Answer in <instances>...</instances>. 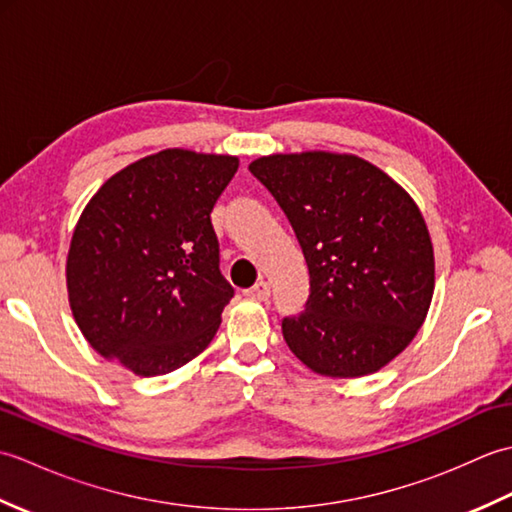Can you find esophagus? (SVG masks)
<instances>
[{
  "label": "esophagus",
  "mask_w": 512,
  "mask_h": 512,
  "mask_svg": "<svg viewBox=\"0 0 512 512\" xmlns=\"http://www.w3.org/2000/svg\"><path fill=\"white\" fill-rule=\"evenodd\" d=\"M244 295L248 299H255V301H266L270 297V286L266 284V281H257V284L253 288H248Z\"/></svg>",
  "instance_id": "esophagus-1"
}]
</instances>
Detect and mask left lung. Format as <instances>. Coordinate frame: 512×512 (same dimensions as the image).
Returning <instances> with one entry per match:
<instances>
[{"mask_svg": "<svg viewBox=\"0 0 512 512\" xmlns=\"http://www.w3.org/2000/svg\"><path fill=\"white\" fill-rule=\"evenodd\" d=\"M248 169L284 209L308 264L306 310L281 323L290 352L319 376L383 369L422 328L436 288L416 200L354 154H270Z\"/></svg>", "mask_w": 512, "mask_h": 512, "instance_id": "1", "label": "left lung"}]
</instances>
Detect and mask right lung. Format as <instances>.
<instances>
[{"instance_id":"add662e5","label":"right lung","mask_w":512,"mask_h":512,"mask_svg":"<svg viewBox=\"0 0 512 512\" xmlns=\"http://www.w3.org/2000/svg\"><path fill=\"white\" fill-rule=\"evenodd\" d=\"M237 156L171 147L116 171L74 226L65 284L96 352L162 376L206 350L233 288L211 224Z\"/></svg>"}]
</instances>
